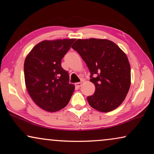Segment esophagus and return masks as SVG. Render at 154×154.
Instances as JSON below:
<instances>
[{"instance_id": "esophagus-1", "label": "esophagus", "mask_w": 154, "mask_h": 154, "mask_svg": "<svg viewBox=\"0 0 154 154\" xmlns=\"http://www.w3.org/2000/svg\"><path fill=\"white\" fill-rule=\"evenodd\" d=\"M75 87H76L77 88H79L82 85V82H79V83H75Z\"/></svg>"}]
</instances>
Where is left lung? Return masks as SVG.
Segmentation results:
<instances>
[{"mask_svg": "<svg viewBox=\"0 0 154 154\" xmlns=\"http://www.w3.org/2000/svg\"><path fill=\"white\" fill-rule=\"evenodd\" d=\"M71 47L85 61L96 87L94 94L87 97L89 104L102 112L118 108L131 85V66L125 53L106 39H78Z\"/></svg>", "mask_w": 154, "mask_h": 154, "instance_id": "1", "label": "left lung"}]
</instances>
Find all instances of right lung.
<instances>
[{
	"instance_id": "obj_1",
	"label": "right lung",
	"mask_w": 154,
	"mask_h": 154,
	"mask_svg": "<svg viewBox=\"0 0 154 154\" xmlns=\"http://www.w3.org/2000/svg\"><path fill=\"white\" fill-rule=\"evenodd\" d=\"M75 39L44 40L33 47L24 63L26 88L39 107L54 112L68 104L75 90L61 60Z\"/></svg>"
}]
</instances>
